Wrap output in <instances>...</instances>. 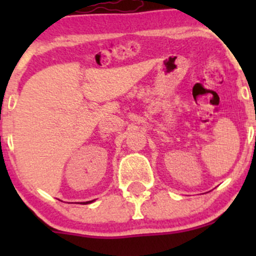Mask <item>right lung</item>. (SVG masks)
I'll return each instance as SVG.
<instances>
[{"label":"right lung","mask_w":256,"mask_h":256,"mask_svg":"<svg viewBox=\"0 0 256 256\" xmlns=\"http://www.w3.org/2000/svg\"><path fill=\"white\" fill-rule=\"evenodd\" d=\"M86 203H89V202H86Z\"/></svg>","instance_id":"1"}]
</instances>
